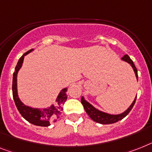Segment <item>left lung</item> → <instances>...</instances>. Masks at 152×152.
Segmentation results:
<instances>
[{"label": "left lung", "mask_w": 152, "mask_h": 152, "mask_svg": "<svg viewBox=\"0 0 152 152\" xmlns=\"http://www.w3.org/2000/svg\"><path fill=\"white\" fill-rule=\"evenodd\" d=\"M124 61H126L130 64V66L132 67V68L134 69V71L135 73V76L137 77V80H138V76H137V70L136 67H135L134 64L133 62V61L130 58V56L127 54L124 55L121 58ZM137 97L135 98L134 102H132V104L130 105V107L124 111L122 113L118 114V115H112V114L106 113L102 112L100 110H97L96 108L94 107L92 105L88 102L86 100L84 99V97H81V102L82 105L84 106V109H85V112L87 113V114L90 116V118L92 120H94L95 122L99 123V124H114V123L118 122L119 120H121L122 119H124L125 116L130 112V110H132L133 106H134L135 102H136Z\"/></svg>", "instance_id": "left-lung-1"}]
</instances>
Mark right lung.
Instances as JSON below:
<instances>
[{"label": "right lung", "mask_w": 152, "mask_h": 152, "mask_svg": "<svg viewBox=\"0 0 152 152\" xmlns=\"http://www.w3.org/2000/svg\"><path fill=\"white\" fill-rule=\"evenodd\" d=\"M33 50H30L22 55L18 60L17 65H16L15 72L13 74V81H12V94L15 103L16 105L18 110L19 111L21 115L24 119H26L28 122L31 124L40 126H48L50 125L51 123L56 122V120L60 117L62 113L63 106L67 100V88H63L59 93L58 96L56 99V104L52 105L50 107L45 109H36V108L29 107L22 103V101L19 99L18 96L17 91V75L20 68L22 67V63L24 61V57L26 55L31 53Z\"/></svg>", "instance_id": "right-lung-1"}]
</instances>
